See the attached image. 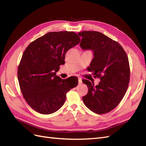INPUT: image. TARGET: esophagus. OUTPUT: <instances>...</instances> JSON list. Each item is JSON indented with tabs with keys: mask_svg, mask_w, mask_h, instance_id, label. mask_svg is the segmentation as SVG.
Returning <instances> with one entry per match:
<instances>
[{
	"mask_svg": "<svg viewBox=\"0 0 146 146\" xmlns=\"http://www.w3.org/2000/svg\"><path fill=\"white\" fill-rule=\"evenodd\" d=\"M78 83L79 84H81L82 83V79L81 77H78Z\"/></svg>",
	"mask_w": 146,
	"mask_h": 146,
	"instance_id": "1",
	"label": "esophagus"
}]
</instances>
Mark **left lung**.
<instances>
[{
	"mask_svg": "<svg viewBox=\"0 0 146 146\" xmlns=\"http://www.w3.org/2000/svg\"><path fill=\"white\" fill-rule=\"evenodd\" d=\"M78 35L82 37L80 44L82 49L93 52L88 70L100 80L96 86L83 80L88 88L83 101L95 113H108L121 102L129 86L130 70L128 56L117 42L100 32L83 31Z\"/></svg>",
	"mask_w": 146,
	"mask_h": 146,
	"instance_id": "1",
	"label": "left lung"
}]
</instances>
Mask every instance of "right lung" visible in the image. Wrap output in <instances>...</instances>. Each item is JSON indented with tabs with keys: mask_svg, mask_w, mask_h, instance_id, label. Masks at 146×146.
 I'll return each instance as SVG.
<instances>
[{
	"mask_svg": "<svg viewBox=\"0 0 146 146\" xmlns=\"http://www.w3.org/2000/svg\"><path fill=\"white\" fill-rule=\"evenodd\" d=\"M80 38L73 32H48L26 48L17 70L21 91L35 111L50 114L65 102L66 93L78 85V79H61L56 76L65 63L66 52L77 45Z\"/></svg>",
	"mask_w": 146,
	"mask_h": 146,
	"instance_id": "obj_1",
	"label": "right lung"
}]
</instances>
